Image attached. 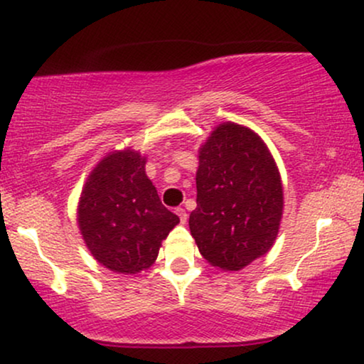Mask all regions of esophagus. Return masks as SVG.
Masks as SVG:
<instances>
[{
	"instance_id": "1",
	"label": "esophagus",
	"mask_w": 364,
	"mask_h": 364,
	"mask_svg": "<svg viewBox=\"0 0 364 364\" xmlns=\"http://www.w3.org/2000/svg\"><path fill=\"white\" fill-rule=\"evenodd\" d=\"M176 215L179 216V222L185 225L188 222V213L185 208H176Z\"/></svg>"
}]
</instances>
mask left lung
Wrapping results in <instances>:
<instances>
[{
    "instance_id": "1",
    "label": "left lung",
    "mask_w": 364,
    "mask_h": 364,
    "mask_svg": "<svg viewBox=\"0 0 364 364\" xmlns=\"http://www.w3.org/2000/svg\"><path fill=\"white\" fill-rule=\"evenodd\" d=\"M284 195L279 169L250 129L222 124L200 149L191 235L200 254L223 270H240L277 237Z\"/></svg>"
}]
</instances>
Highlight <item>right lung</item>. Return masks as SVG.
Segmentation results:
<instances>
[{"label":"right lung","instance_id":"add662e5","mask_svg":"<svg viewBox=\"0 0 364 364\" xmlns=\"http://www.w3.org/2000/svg\"><path fill=\"white\" fill-rule=\"evenodd\" d=\"M146 159L126 149L104 158L87 179L79 227L90 254L119 274L148 269L179 223L146 176Z\"/></svg>","mask_w":364,"mask_h":364}]
</instances>
